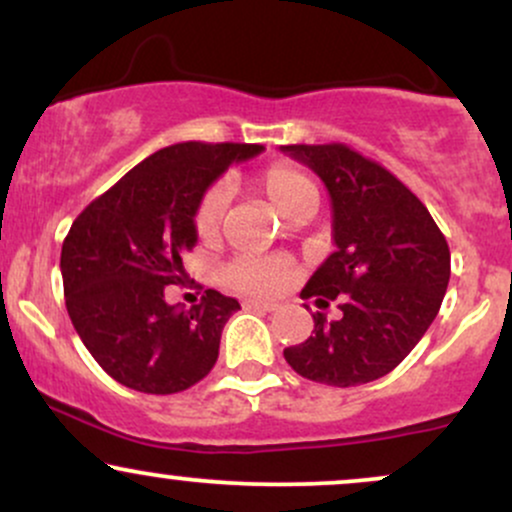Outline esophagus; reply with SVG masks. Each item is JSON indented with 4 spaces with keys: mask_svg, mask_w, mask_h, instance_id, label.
Wrapping results in <instances>:
<instances>
[{
    "mask_svg": "<svg viewBox=\"0 0 512 512\" xmlns=\"http://www.w3.org/2000/svg\"><path fill=\"white\" fill-rule=\"evenodd\" d=\"M245 310H264V313H272L276 310V303H264V301H245L243 303Z\"/></svg>",
    "mask_w": 512,
    "mask_h": 512,
    "instance_id": "34e87169",
    "label": "esophagus"
}]
</instances>
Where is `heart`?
Instances as JSON below:
<instances>
[{
	"label": "heart",
	"mask_w": 512,
	"mask_h": 512,
	"mask_svg": "<svg viewBox=\"0 0 512 512\" xmlns=\"http://www.w3.org/2000/svg\"><path fill=\"white\" fill-rule=\"evenodd\" d=\"M257 185L279 214L291 216L301 207H313L317 192L305 173L291 163H272L257 175ZM226 190L214 185L204 192L195 209V231L202 240L214 238L221 228ZM223 279L231 289L248 296H274L291 281V267L276 257H238L223 269Z\"/></svg>",
	"instance_id": "obj_1"
}]
</instances>
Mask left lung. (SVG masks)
<instances>
[{"label":"left lung","mask_w":512,"mask_h":512,"mask_svg":"<svg viewBox=\"0 0 512 512\" xmlns=\"http://www.w3.org/2000/svg\"><path fill=\"white\" fill-rule=\"evenodd\" d=\"M281 151L313 168L332 199L337 250L301 296L342 310L330 322L313 313V334L284 358L303 378L334 387L383 378L436 320L450 281L448 240L402 180L346 144Z\"/></svg>","instance_id":"obj_1"}]
</instances>
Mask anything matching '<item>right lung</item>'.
Listing matches in <instances>:
<instances>
[{
	"label": "right lung",
	"instance_id": "add662e5",
	"mask_svg": "<svg viewBox=\"0 0 512 512\" xmlns=\"http://www.w3.org/2000/svg\"><path fill=\"white\" fill-rule=\"evenodd\" d=\"M260 144L166 146L93 199L62 243V281L76 334L110 378L146 395H173L214 368L221 330L240 303L209 289L182 310L166 303L182 252L197 243L195 209L231 163Z\"/></svg>",
	"mask_w": 512,
	"mask_h": 512
}]
</instances>
